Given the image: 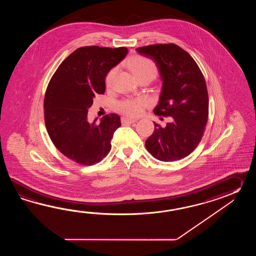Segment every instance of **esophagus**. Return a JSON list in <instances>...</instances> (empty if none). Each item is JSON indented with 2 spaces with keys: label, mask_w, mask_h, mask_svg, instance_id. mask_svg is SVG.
<instances>
[{
  "label": "esophagus",
  "mask_w": 256,
  "mask_h": 256,
  "mask_svg": "<svg viewBox=\"0 0 256 256\" xmlns=\"http://www.w3.org/2000/svg\"><path fill=\"white\" fill-rule=\"evenodd\" d=\"M136 122V119H132V118H128V117H122V124H134Z\"/></svg>",
  "instance_id": "obj_1"
}]
</instances>
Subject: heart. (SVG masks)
<instances>
[{"instance_id": "b5f03b06", "label": "heart", "mask_w": 256, "mask_h": 256, "mask_svg": "<svg viewBox=\"0 0 256 256\" xmlns=\"http://www.w3.org/2000/svg\"><path fill=\"white\" fill-rule=\"evenodd\" d=\"M129 68H130L132 74L134 75L136 78H139L144 76H152L154 78L158 73L156 66L152 62V60H148L144 56H134L129 61L128 63ZM117 70L116 68H112L108 72L105 82L106 85L110 87L116 75ZM148 102L144 97H138V98H126L124 100H122L118 104V109L122 114L128 115V116H136L139 115L142 112V109L146 106Z\"/></svg>"}]
</instances>
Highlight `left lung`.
<instances>
[{"label": "left lung", "instance_id": "left-lung-1", "mask_svg": "<svg viewBox=\"0 0 256 256\" xmlns=\"http://www.w3.org/2000/svg\"><path fill=\"white\" fill-rule=\"evenodd\" d=\"M136 51L154 61L163 80L154 114L171 117L164 127L154 122V132L146 141L147 151L164 162L186 158L200 144L207 124L208 97L202 70L190 54L174 44Z\"/></svg>", "mask_w": 256, "mask_h": 256}]
</instances>
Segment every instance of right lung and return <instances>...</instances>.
<instances>
[{
	"label": "right lung",
	"mask_w": 256,
	"mask_h": 256,
	"mask_svg": "<svg viewBox=\"0 0 256 256\" xmlns=\"http://www.w3.org/2000/svg\"><path fill=\"white\" fill-rule=\"evenodd\" d=\"M128 53L126 48L76 49L51 78L44 95V124L51 141L65 156L83 166L102 161L112 148L110 141L120 126L112 114L100 122L88 120L93 98L105 92V78Z\"/></svg>",
	"instance_id": "1"
}]
</instances>
